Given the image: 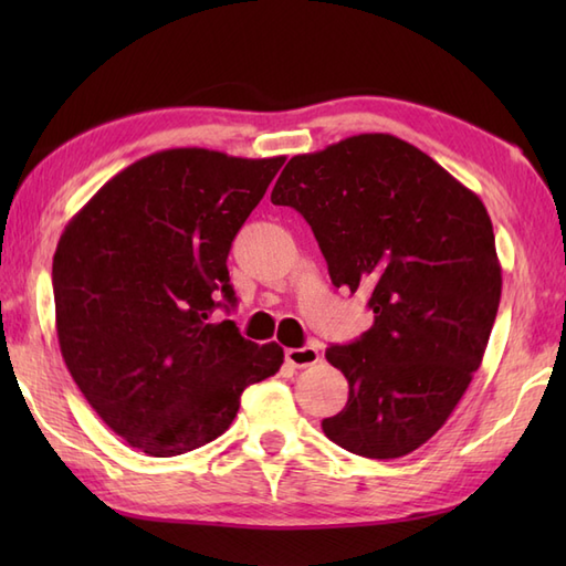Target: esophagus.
<instances>
[{
	"mask_svg": "<svg viewBox=\"0 0 566 566\" xmlns=\"http://www.w3.org/2000/svg\"><path fill=\"white\" fill-rule=\"evenodd\" d=\"M284 359H286V363H290L292 367L302 369V367H311V365H316L318 359H321V353H318V347H316V345H306V347H290V350L284 353Z\"/></svg>",
	"mask_w": 566,
	"mask_h": 566,
	"instance_id": "obj_1",
	"label": "esophagus"
}]
</instances>
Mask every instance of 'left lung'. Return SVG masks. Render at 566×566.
<instances>
[{
	"label": "left lung",
	"mask_w": 566,
	"mask_h": 566,
	"mask_svg": "<svg viewBox=\"0 0 566 566\" xmlns=\"http://www.w3.org/2000/svg\"><path fill=\"white\" fill-rule=\"evenodd\" d=\"M314 231L335 286L369 292L375 326L331 345L350 396L323 432L394 460L450 418L482 365L501 302L494 226L472 189L389 134L294 155L272 189Z\"/></svg>",
	"instance_id": "1"
}]
</instances>
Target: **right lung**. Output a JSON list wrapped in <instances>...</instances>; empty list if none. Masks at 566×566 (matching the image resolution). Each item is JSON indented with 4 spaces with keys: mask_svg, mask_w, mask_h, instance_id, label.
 <instances>
[{
    "mask_svg": "<svg viewBox=\"0 0 566 566\" xmlns=\"http://www.w3.org/2000/svg\"><path fill=\"white\" fill-rule=\"evenodd\" d=\"M282 165V155L153 153L112 177L60 235V353L130 448L150 457L201 448L233 423L250 384L280 371V345L245 340L211 314L219 294L235 304L228 252Z\"/></svg>",
    "mask_w": 566,
    "mask_h": 566,
    "instance_id": "right-lung-1",
    "label": "right lung"
}]
</instances>
